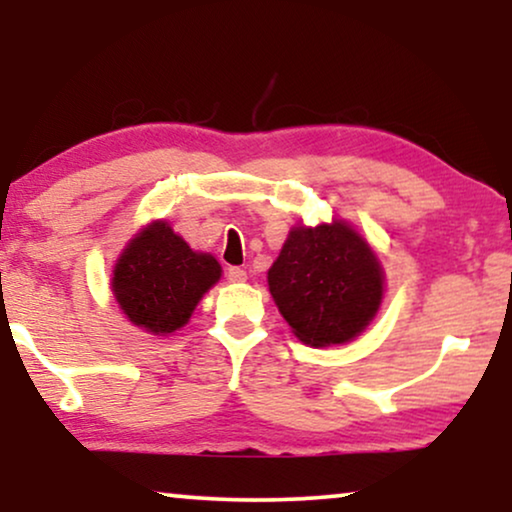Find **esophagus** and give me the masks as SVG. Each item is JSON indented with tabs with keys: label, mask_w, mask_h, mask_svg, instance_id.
<instances>
[{
	"label": "esophagus",
	"mask_w": 512,
	"mask_h": 512,
	"mask_svg": "<svg viewBox=\"0 0 512 512\" xmlns=\"http://www.w3.org/2000/svg\"><path fill=\"white\" fill-rule=\"evenodd\" d=\"M226 277L230 279L233 284H240V282H247V270L244 268H228Z\"/></svg>",
	"instance_id": "esophagus-1"
}]
</instances>
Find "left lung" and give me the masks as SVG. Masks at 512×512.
Wrapping results in <instances>:
<instances>
[{
	"label": "left lung",
	"mask_w": 512,
	"mask_h": 512,
	"mask_svg": "<svg viewBox=\"0 0 512 512\" xmlns=\"http://www.w3.org/2000/svg\"><path fill=\"white\" fill-rule=\"evenodd\" d=\"M268 286L293 335L310 347L345 345L366 331L384 298L373 247L347 221L293 226Z\"/></svg>",
	"instance_id": "obj_1"
}]
</instances>
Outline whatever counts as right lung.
Masks as SVG:
<instances>
[{"label":"right lung","instance_id":"right-lung-1","mask_svg":"<svg viewBox=\"0 0 512 512\" xmlns=\"http://www.w3.org/2000/svg\"><path fill=\"white\" fill-rule=\"evenodd\" d=\"M219 279L221 265L212 254L193 251L167 221H151L116 258L111 291L137 328L170 335L188 324Z\"/></svg>","mask_w":512,"mask_h":512}]
</instances>
